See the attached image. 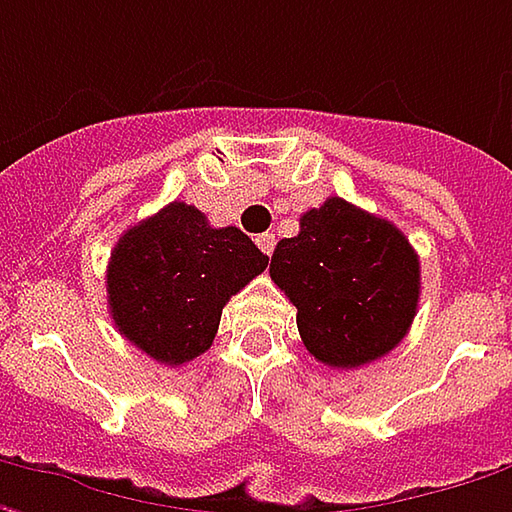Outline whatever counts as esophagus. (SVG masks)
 <instances>
[{
	"label": "esophagus",
	"instance_id": "34e87169",
	"mask_svg": "<svg viewBox=\"0 0 512 512\" xmlns=\"http://www.w3.org/2000/svg\"><path fill=\"white\" fill-rule=\"evenodd\" d=\"M255 243L260 246V252H263V255H272V252H275V234H269V232L257 234Z\"/></svg>",
	"mask_w": 512,
	"mask_h": 512
}]
</instances>
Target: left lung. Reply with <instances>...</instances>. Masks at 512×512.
<instances>
[{
  "mask_svg": "<svg viewBox=\"0 0 512 512\" xmlns=\"http://www.w3.org/2000/svg\"><path fill=\"white\" fill-rule=\"evenodd\" d=\"M269 275L295 303L309 355L335 369L372 364L401 344L421 295L410 240L341 197L300 217L298 237L275 246Z\"/></svg>",
  "mask_w": 512,
  "mask_h": 512,
  "instance_id": "1",
  "label": "left lung"
}]
</instances>
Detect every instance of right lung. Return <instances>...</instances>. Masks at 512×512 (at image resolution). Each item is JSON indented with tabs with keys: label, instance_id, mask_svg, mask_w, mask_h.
I'll use <instances>...</instances> for the list:
<instances>
[{
	"label": "right lung",
	"instance_id": "add662e5",
	"mask_svg": "<svg viewBox=\"0 0 512 512\" xmlns=\"http://www.w3.org/2000/svg\"><path fill=\"white\" fill-rule=\"evenodd\" d=\"M266 266L240 229H212L206 214L174 200L117 240L108 312L148 358L180 367L212 346L223 306Z\"/></svg>",
	"mask_w": 512,
	"mask_h": 512
}]
</instances>
